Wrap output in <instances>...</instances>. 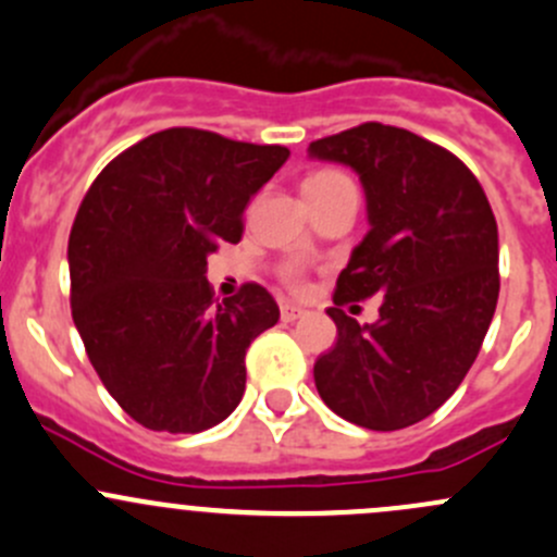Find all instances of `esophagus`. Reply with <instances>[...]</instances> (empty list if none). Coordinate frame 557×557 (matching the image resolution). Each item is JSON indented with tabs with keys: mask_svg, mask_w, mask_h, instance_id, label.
Masks as SVG:
<instances>
[{
	"mask_svg": "<svg viewBox=\"0 0 557 557\" xmlns=\"http://www.w3.org/2000/svg\"><path fill=\"white\" fill-rule=\"evenodd\" d=\"M302 308L300 306H295V302H284V306H281V321H295V319H300L302 317Z\"/></svg>",
	"mask_w": 557,
	"mask_h": 557,
	"instance_id": "obj_1",
	"label": "esophagus"
}]
</instances>
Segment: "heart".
<instances>
[{
    "label": "heart",
    "mask_w": 557,
    "mask_h": 557,
    "mask_svg": "<svg viewBox=\"0 0 557 557\" xmlns=\"http://www.w3.org/2000/svg\"><path fill=\"white\" fill-rule=\"evenodd\" d=\"M343 182H348V176H343L341 171H332V169L313 171V174H308L306 182H302V193H306V198H317V195H324L326 190H332V187L343 185ZM281 278H284L289 286H300L302 284L300 268H297V265L281 268Z\"/></svg>",
    "instance_id": "heart-1"
}]
</instances>
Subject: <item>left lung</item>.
I'll return each mask as SVG.
<instances>
[{
    "label": "left lung",
    "mask_w": 557,
    "mask_h": 557,
    "mask_svg": "<svg viewBox=\"0 0 557 557\" xmlns=\"http://www.w3.org/2000/svg\"><path fill=\"white\" fill-rule=\"evenodd\" d=\"M311 158L351 165L370 231L337 276V343L313 364L332 412L372 432L432 416L478 359L498 300V231L478 176L434 141L362 123L311 141ZM382 295L375 325L342 311Z\"/></svg>",
    "instance_id": "1"
}]
</instances>
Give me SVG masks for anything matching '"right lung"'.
<instances>
[{"label": "right lung", "instance_id": "obj_1", "mask_svg": "<svg viewBox=\"0 0 557 557\" xmlns=\"http://www.w3.org/2000/svg\"><path fill=\"white\" fill-rule=\"evenodd\" d=\"M286 158L281 145L169 128L120 152L85 193L69 233L72 319L141 426L198 434L244 397L246 348L278 306L260 284L214 300L206 260L238 244L246 203Z\"/></svg>", "mask_w": 557, "mask_h": 557}]
</instances>
